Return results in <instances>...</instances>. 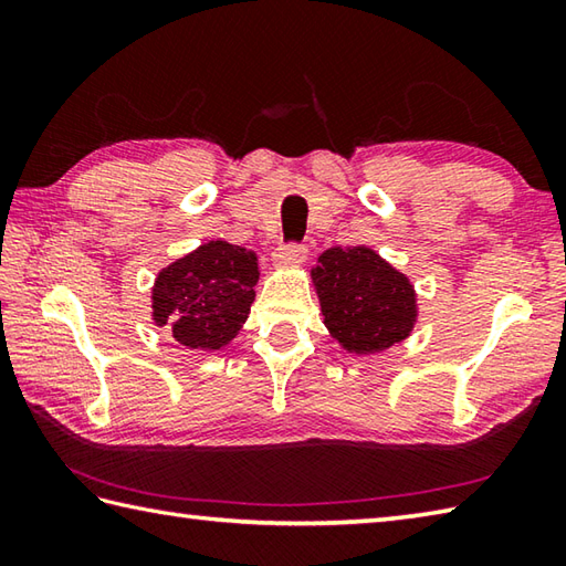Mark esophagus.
Here are the masks:
<instances>
[{
  "label": "esophagus",
  "mask_w": 566,
  "mask_h": 566,
  "mask_svg": "<svg viewBox=\"0 0 566 566\" xmlns=\"http://www.w3.org/2000/svg\"><path fill=\"white\" fill-rule=\"evenodd\" d=\"M306 245L304 243H286L274 250V262L276 264H296L306 260Z\"/></svg>",
  "instance_id": "1"
}]
</instances>
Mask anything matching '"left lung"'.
Here are the masks:
<instances>
[{"instance_id": "8db88e82", "label": "left lung", "mask_w": 566, "mask_h": 566, "mask_svg": "<svg viewBox=\"0 0 566 566\" xmlns=\"http://www.w3.org/2000/svg\"><path fill=\"white\" fill-rule=\"evenodd\" d=\"M311 274L328 331L350 353H379L411 333L413 286L375 250L331 248Z\"/></svg>"}]
</instances>
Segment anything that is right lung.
<instances>
[{
  "mask_svg": "<svg viewBox=\"0 0 566 566\" xmlns=\"http://www.w3.org/2000/svg\"><path fill=\"white\" fill-rule=\"evenodd\" d=\"M258 276L255 252L211 240L158 274L153 318L187 347L219 350L245 323Z\"/></svg>",
  "mask_w": 566,
  "mask_h": 566,
  "instance_id": "right-lung-1",
  "label": "right lung"
}]
</instances>
